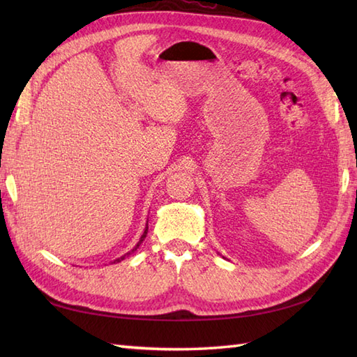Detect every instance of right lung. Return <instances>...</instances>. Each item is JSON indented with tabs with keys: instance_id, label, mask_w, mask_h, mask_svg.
<instances>
[{
	"instance_id": "1",
	"label": "right lung",
	"mask_w": 357,
	"mask_h": 357,
	"mask_svg": "<svg viewBox=\"0 0 357 357\" xmlns=\"http://www.w3.org/2000/svg\"><path fill=\"white\" fill-rule=\"evenodd\" d=\"M147 231H149V227H146V230H144V233H142V236L139 238V241H138V244H136V245L133 247V250H130V252H128V253H126L124 256H121V257H118V259H115V261H113L112 264H116V262H121V261H123V259H126V257H127L128 255H132V253L135 252V250H136V248H138V247H139V245L142 244V241H144V239H146V236H147Z\"/></svg>"
}]
</instances>
